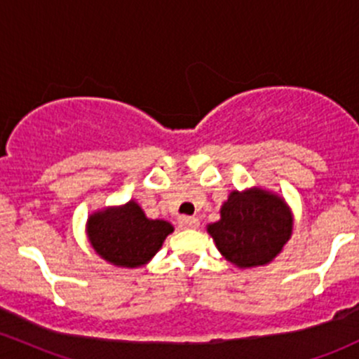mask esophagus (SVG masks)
<instances>
[{"label":"esophagus","instance_id":"esophagus-1","mask_svg":"<svg viewBox=\"0 0 359 359\" xmlns=\"http://www.w3.org/2000/svg\"><path fill=\"white\" fill-rule=\"evenodd\" d=\"M180 229H198L199 227V220L194 217H182L179 220Z\"/></svg>","mask_w":359,"mask_h":359}]
</instances>
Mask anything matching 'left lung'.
I'll return each mask as SVG.
<instances>
[{
	"label": "left lung",
	"mask_w": 359,
	"mask_h": 359,
	"mask_svg": "<svg viewBox=\"0 0 359 359\" xmlns=\"http://www.w3.org/2000/svg\"><path fill=\"white\" fill-rule=\"evenodd\" d=\"M208 233L232 265H269L292 233V213L284 199L270 191H232L222 206L220 220L208 225Z\"/></svg>",
	"instance_id": "1"
}]
</instances>
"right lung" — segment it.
Wrapping results in <instances>:
<instances>
[{"mask_svg": "<svg viewBox=\"0 0 359 359\" xmlns=\"http://www.w3.org/2000/svg\"><path fill=\"white\" fill-rule=\"evenodd\" d=\"M172 232V224L149 220L135 201L100 210L88 218L90 246L108 263L123 269L146 265Z\"/></svg>", "mask_w": 359, "mask_h": 359, "instance_id": "obj_1", "label": "right lung"}]
</instances>
